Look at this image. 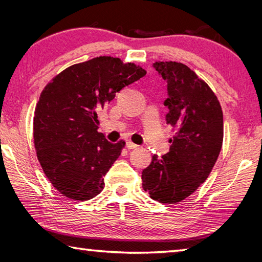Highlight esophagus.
<instances>
[{
	"label": "esophagus",
	"instance_id": "esophagus-1",
	"mask_svg": "<svg viewBox=\"0 0 262 262\" xmlns=\"http://www.w3.org/2000/svg\"><path fill=\"white\" fill-rule=\"evenodd\" d=\"M126 146H127V148H129V149H134V148H137V147H138L137 144L133 143L130 140L126 142Z\"/></svg>",
	"mask_w": 262,
	"mask_h": 262
}]
</instances>
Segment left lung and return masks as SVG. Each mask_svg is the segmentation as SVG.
<instances>
[{
    "label": "left lung",
    "instance_id": "1",
    "mask_svg": "<svg viewBox=\"0 0 262 262\" xmlns=\"http://www.w3.org/2000/svg\"><path fill=\"white\" fill-rule=\"evenodd\" d=\"M154 69L168 82L166 124L174 135L169 153L152 157L142 172V186L149 197L176 204L196 191L207 179L223 144V111L216 94L187 65L155 62Z\"/></svg>",
    "mask_w": 262,
    "mask_h": 262
}]
</instances>
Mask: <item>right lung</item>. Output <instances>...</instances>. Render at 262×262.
<instances>
[{
  "mask_svg": "<svg viewBox=\"0 0 262 262\" xmlns=\"http://www.w3.org/2000/svg\"><path fill=\"white\" fill-rule=\"evenodd\" d=\"M146 74L142 66L100 56L65 69L47 83L33 116V144L43 173L63 196L84 202L125 147L98 132L99 114L122 88Z\"/></svg>",
  "mask_w": 262,
  "mask_h": 262,
  "instance_id": "right-lung-1",
  "label": "right lung"
}]
</instances>
